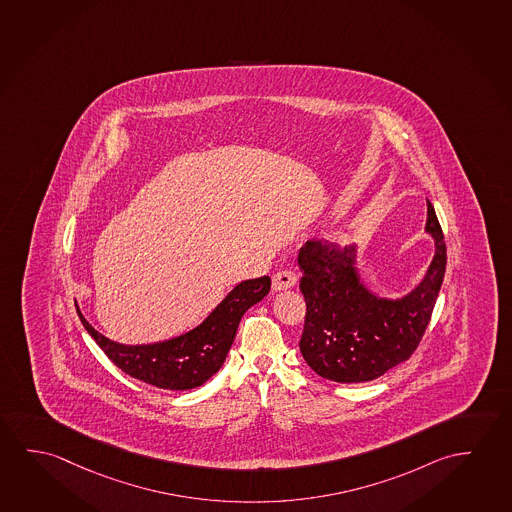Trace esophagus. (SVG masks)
Listing matches in <instances>:
<instances>
[{
  "label": "esophagus",
  "mask_w": 512,
  "mask_h": 512,
  "mask_svg": "<svg viewBox=\"0 0 512 512\" xmlns=\"http://www.w3.org/2000/svg\"><path fill=\"white\" fill-rule=\"evenodd\" d=\"M297 283V277L290 270H281L272 276V290L274 292H283V290H290Z\"/></svg>",
  "instance_id": "1"
}]
</instances>
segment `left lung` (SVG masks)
<instances>
[{
  "instance_id": "1",
  "label": "left lung",
  "mask_w": 512,
  "mask_h": 512,
  "mask_svg": "<svg viewBox=\"0 0 512 512\" xmlns=\"http://www.w3.org/2000/svg\"><path fill=\"white\" fill-rule=\"evenodd\" d=\"M425 233L434 258L422 281L397 299L370 290L357 267V245L338 249L309 240L299 251L306 322L299 341L315 374L334 382H368L406 361L422 340L447 267V247L427 199Z\"/></svg>"
}]
</instances>
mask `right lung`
Wrapping results in <instances>:
<instances>
[{
    "mask_svg": "<svg viewBox=\"0 0 512 512\" xmlns=\"http://www.w3.org/2000/svg\"><path fill=\"white\" fill-rule=\"evenodd\" d=\"M270 292V277L236 284L219 306L192 331L147 345H124L96 331L76 306L87 333L122 372L162 390L185 391L201 386L224 365L245 311Z\"/></svg>",
    "mask_w": 512,
    "mask_h": 512,
    "instance_id": "1",
    "label": "right lung"
}]
</instances>
